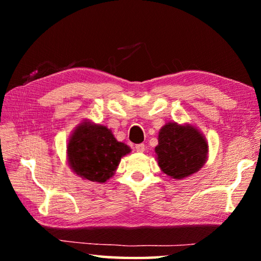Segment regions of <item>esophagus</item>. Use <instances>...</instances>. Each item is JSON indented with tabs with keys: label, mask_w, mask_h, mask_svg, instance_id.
<instances>
[{
	"label": "esophagus",
	"mask_w": 261,
	"mask_h": 261,
	"mask_svg": "<svg viewBox=\"0 0 261 261\" xmlns=\"http://www.w3.org/2000/svg\"><path fill=\"white\" fill-rule=\"evenodd\" d=\"M135 148L138 153H143L145 151V145L144 144H138V145H136Z\"/></svg>",
	"instance_id": "obj_1"
}]
</instances>
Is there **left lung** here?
<instances>
[{"mask_svg":"<svg viewBox=\"0 0 261 261\" xmlns=\"http://www.w3.org/2000/svg\"><path fill=\"white\" fill-rule=\"evenodd\" d=\"M155 154L162 173L183 179L199 171L208 158L205 136L194 125L166 123L159 131Z\"/></svg>","mask_w":261,"mask_h":261,"instance_id":"obj_1","label":"left lung"}]
</instances>
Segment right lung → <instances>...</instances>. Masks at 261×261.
<instances>
[{
  "mask_svg": "<svg viewBox=\"0 0 261 261\" xmlns=\"http://www.w3.org/2000/svg\"><path fill=\"white\" fill-rule=\"evenodd\" d=\"M131 148L117 141L107 126L84 121L68 140V163L74 174L91 182L105 183L113 177L121 159Z\"/></svg>",
  "mask_w": 261,
  "mask_h": 261,
  "instance_id": "1",
  "label": "right lung"
}]
</instances>
